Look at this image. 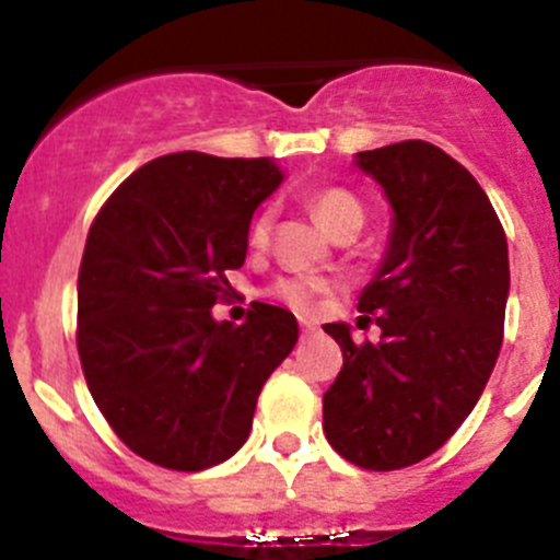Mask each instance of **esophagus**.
Listing matches in <instances>:
<instances>
[{
    "label": "esophagus",
    "mask_w": 560,
    "mask_h": 560,
    "mask_svg": "<svg viewBox=\"0 0 560 560\" xmlns=\"http://www.w3.org/2000/svg\"><path fill=\"white\" fill-rule=\"evenodd\" d=\"M315 329H317L315 320H310V317H301V331H304V335H312Z\"/></svg>",
    "instance_id": "obj_1"
}]
</instances>
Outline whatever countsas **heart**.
I'll list each match as a JSON object with an SVG mask.
<instances>
[{"instance_id": "b5f03b06", "label": "heart", "mask_w": 560, "mask_h": 560, "mask_svg": "<svg viewBox=\"0 0 560 560\" xmlns=\"http://www.w3.org/2000/svg\"><path fill=\"white\" fill-rule=\"evenodd\" d=\"M306 209L312 211V218L324 225L329 234H335L340 225L346 223H360L365 218L362 203L349 192V189H340V186H326V189H315V192L306 195ZM270 225H273V214L270 209H265L261 214H256V220L250 223V245L254 248H265L270 236ZM324 279H312V276H292V279H281L276 284V299L284 301L287 306L299 312H310L315 306L317 295L326 290Z\"/></svg>"}]
</instances>
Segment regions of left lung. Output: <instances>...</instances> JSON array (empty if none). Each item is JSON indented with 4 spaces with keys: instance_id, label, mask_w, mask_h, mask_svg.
I'll return each mask as SVG.
<instances>
[{
    "instance_id": "1",
    "label": "left lung",
    "mask_w": 560,
    "mask_h": 560,
    "mask_svg": "<svg viewBox=\"0 0 560 560\" xmlns=\"http://www.w3.org/2000/svg\"><path fill=\"white\" fill-rule=\"evenodd\" d=\"M354 164L393 211L380 270L360 295L382 340L324 326L342 349L324 432L354 466L393 471L441 450L486 390L511 290L508 240L475 175L435 144L362 150Z\"/></svg>"
}]
</instances>
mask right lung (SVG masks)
I'll return each instance as SVG.
<instances>
[{"mask_svg":"<svg viewBox=\"0 0 560 560\" xmlns=\"http://www.w3.org/2000/svg\"><path fill=\"white\" fill-rule=\"evenodd\" d=\"M284 173L273 159L170 153L105 200L78 276V351L100 412L155 466L203 471L250 435L261 385L299 342L281 306L245 324L211 306L248 254V229Z\"/></svg>","mask_w":560,"mask_h":560,"instance_id":"right-lung-1","label":"right lung"}]
</instances>
